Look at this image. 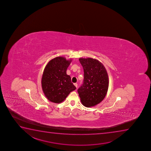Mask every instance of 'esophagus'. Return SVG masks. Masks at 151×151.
<instances>
[{"mask_svg":"<svg viewBox=\"0 0 151 151\" xmlns=\"http://www.w3.org/2000/svg\"><path fill=\"white\" fill-rule=\"evenodd\" d=\"M74 85L75 86V87H76V88H77V86H78V84H77V83H75L74 84Z\"/></svg>","mask_w":151,"mask_h":151,"instance_id":"1","label":"esophagus"}]
</instances>
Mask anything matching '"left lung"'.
Returning a JSON list of instances; mask_svg holds the SVG:
<instances>
[{"mask_svg": "<svg viewBox=\"0 0 151 151\" xmlns=\"http://www.w3.org/2000/svg\"><path fill=\"white\" fill-rule=\"evenodd\" d=\"M84 70L83 83L78 89L82 105L91 107L104 99L109 87L108 75L99 60L89 58L79 59Z\"/></svg>", "mask_w": 151, "mask_h": 151, "instance_id": "8db88e82", "label": "left lung"}]
</instances>
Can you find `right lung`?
<instances>
[{"label": "right lung", "instance_id": "add662e5", "mask_svg": "<svg viewBox=\"0 0 151 151\" xmlns=\"http://www.w3.org/2000/svg\"><path fill=\"white\" fill-rule=\"evenodd\" d=\"M71 61L64 57H56L45 67L41 79L42 88L46 98L52 103H62L76 88L66 73Z\"/></svg>", "mask_w": 151, "mask_h": 151}]
</instances>
